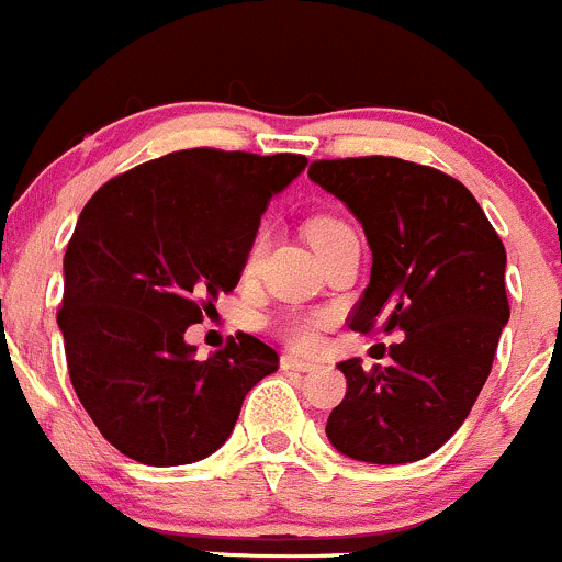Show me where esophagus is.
Wrapping results in <instances>:
<instances>
[{
    "label": "esophagus",
    "mask_w": 562,
    "mask_h": 562,
    "mask_svg": "<svg viewBox=\"0 0 562 562\" xmlns=\"http://www.w3.org/2000/svg\"><path fill=\"white\" fill-rule=\"evenodd\" d=\"M280 368H282V371H299V373H312L314 371L312 362L299 360V357H293V355H282L280 357Z\"/></svg>",
    "instance_id": "obj_1"
}]
</instances>
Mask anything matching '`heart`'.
<instances>
[{
    "label": "heart",
    "mask_w": 562,
    "mask_h": 562,
    "mask_svg": "<svg viewBox=\"0 0 562 562\" xmlns=\"http://www.w3.org/2000/svg\"><path fill=\"white\" fill-rule=\"evenodd\" d=\"M341 226H347V224H341L338 218H330V215H319V218L310 221V226H306V237H310V243L314 245V243H319L325 234L341 229ZM261 250H263V237H258L248 250V267L256 263V258L261 256ZM323 325H325L323 317H293V319H288V323H282V336H285L293 347L312 349V347H317Z\"/></svg>",
    "instance_id": "1"
}]
</instances>
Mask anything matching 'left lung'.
I'll return each instance as SVG.
<instances>
[{
    "mask_svg": "<svg viewBox=\"0 0 562 562\" xmlns=\"http://www.w3.org/2000/svg\"><path fill=\"white\" fill-rule=\"evenodd\" d=\"M310 178L347 202L373 250L349 328L405 333L392 366L338 362L347 394L328 440L371 464H408L451 440L488 379L509 319L507 250L472 191L397 157L314 159Z\"/></svg>",
    "mask_w": 562,
    "mask_h": 562,
    "instance_id": "8db88e82",
    "label": "left lung"
}]
</instances>
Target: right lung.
<instances>
[{"instance_id":"add662e5","label":"right lung","mask_w":562,"mask_h":562,"mask_svg":"<svg viewBox=\"0 0 562 562\" xmlns=\"http://www.w3.org/2000/svg\"><path fill=\"white\" fill-rule=\"evenodd\" d=\"M304 168V154L202 146L90 196L64 256L58 325L74 392L120 453L149 467L205 459L277 371V351L248 333L207 360L183 333L237 288L271 194Z\"/></svg>"}]
</instances>
